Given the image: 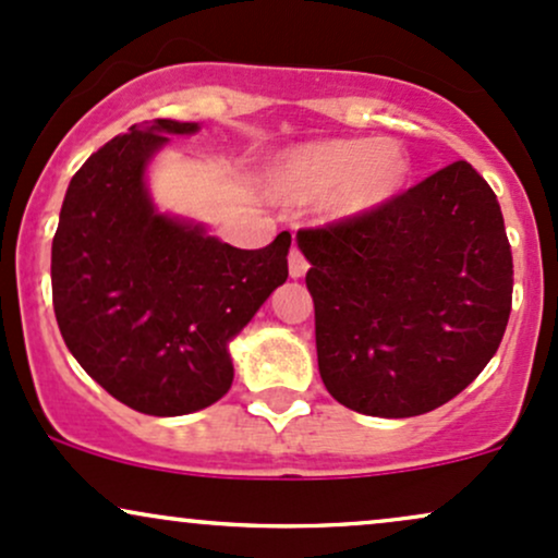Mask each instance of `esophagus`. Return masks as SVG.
Segmentation results:
<instances>
[{"instance_id":"34e87169","label":"esophagus","mask_w":558,"mask_h":558,"mask_svg":"<svg viewBox=\"0 0 558 558\" xmlns=\"http://www.w3.org/2000/svg\"><path fill=\"white\" fill-rule=\"evenodd\" d=\"M306 270H310V262H306L299 246H293L291 254H288V272H291V278H304Z\"/></svg>"}]
</instances>
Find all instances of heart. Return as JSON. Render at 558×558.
<instances>
[{
    "instance_id": "obj_1",
    "label": "heart",
    "mask_w": 558,
    "mask_h": 558,
    "mask_svg": "<svg viewBox=\"0 0 558 558\" xmlns=\"http://www.w3.org/2000/svg\"><path fill=\"white\" fill-rule=\"evenodd\" d=\"M409 178V157L393 141L323 138L288 149L270 172L280 198L312 202L330 194V207L360 215L380 207Z\"/></svg>"
}]
</instances>
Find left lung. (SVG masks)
Wrapping results in <instances>:
<instances>
[{
  "label": "left lung",
  "instance_id": "1",
  "mask_svg": "<svg viewBox=\"0 0 558 558\" xmlns=\"http://www.w3.org/2000/svg\"><path fill=\"white\" fill-rule=\"evenodd\" d=\"M296 241L312 265L319 377L343 407L417 417L496 354L514 265L498 198L464 159Z\"/></svg>",
  "mask_w": 558,
  "mask_h": 558
}]
</instances>
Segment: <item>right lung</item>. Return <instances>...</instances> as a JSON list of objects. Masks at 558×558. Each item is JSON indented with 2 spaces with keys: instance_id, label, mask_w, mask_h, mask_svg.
<instances>
[{
  "instance_id": "obj_1",
  "label": "right lung",
  "mask_w": 558,
  "mask_h": 558,
  "mask_svg": "<svg viewBox=\"0 0 558 558\" xmlns=\"http://www.w3.org/2000/svg\"><path fill=\"white\" fill-rule=\"evenodd\" d=\"M155 120L112 138L68 185L52 241L54 317L107 393L151 417L213 407L233 383L228 341L288 278L291 233L235 248L157 215L144 189L168 133Z\"/></svg>"
}]
</instances>
